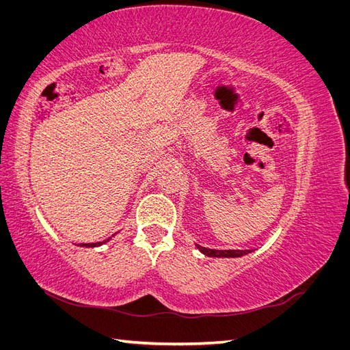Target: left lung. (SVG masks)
<instances>
[{
	"label": "left lung",
	"instance_id": "1",
	"mask_svg": "<svg viewBox=\"0 0 350 350\" xmlns=\"http://www.w3.org/2000/svg\"><path fill=\"white\" fill-rule=\"evenodd\" d=\"M197 248L203 252V254H206L207 257H241V256H245V254H248V252H251L250 250H243V251H237V250H225V251H221V250H210V248H204V247H200V245H197Z\"/></svg>",
	"mask_w": 350,
	"mask_h": 350
}]
</instances>
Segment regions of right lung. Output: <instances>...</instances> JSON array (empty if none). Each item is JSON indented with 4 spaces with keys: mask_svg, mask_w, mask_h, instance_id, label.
Listing matches in <instances>:
<instances>
[{
    "mask_svg": "<svg viewBox=\"0 0 350 350\" xmlns=\"http://www.w3.org/2000/svg\"><path fill=\"white\" fill-rule=\"evenodd\" d=\"M109 241V239H108ZM103 242H107V241H103ZM103 242H94V243H83L81 247H98V245H102Z\"/></svg>",
    "mask_w": 350,
    "mask_h": 350,
    "instance_id": "obj_1",
    "label": "right lung"
}]
</instances>
